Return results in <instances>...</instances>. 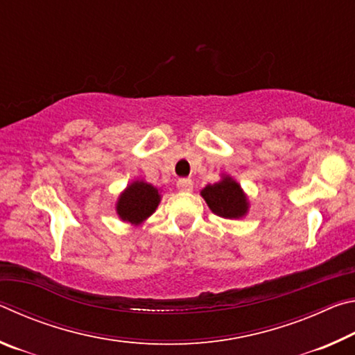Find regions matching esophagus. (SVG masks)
Listing matches in <instances>:
<instances>
[{"label":"esophagus","instance_id":"34e87169","mask_svg":"<svg viewBox=\"0 0 355 355\" xmlns=\"http://www.w3.org/2000/svg\"><path fill=\"white\" fill-rule=\"evenodd\" d=\"M177 188L182 192H191L194 188V183H192L191 178H180L177 182Z\"/></svg>","mask_w":355,"mask_h":355}]
</instances>
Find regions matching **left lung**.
Segmentation results:
<instances>
[{
    "label": "left lung",
    "mask_w": 355,
    "mask_h": 355,
    "mask_svg": "<svg viewBox=\"0 0 355 355\" xmlns=\"http://www.w3.org/2000/svg\"><path fill=\"white\" fill-rule=\"evenodd\" d=\"M207 205L214 214L225 219H239L245 216L249 209V202L239 183L228 175H222V180L214 184H207L200 191Z\"/></svg>",
    "instance_id": "1"
}]
</instances>
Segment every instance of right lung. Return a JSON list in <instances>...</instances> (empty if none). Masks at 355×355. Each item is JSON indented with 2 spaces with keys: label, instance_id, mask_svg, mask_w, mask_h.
<instances>
[{
  "label": "right lung",
  "instance_id": "1",
  "mask_svg": "<svg viewBox=\"0 0 355 355\" xmlns=\"http://www.w3.org/2000/svg\"><path fill=\"white\" fill-rule=\"evenodd\" d=\"M159 200L161 196L155 186L137 180V182L128 184L127 189L120 194L116 211L122 220L139 225L155 213Z\"/></svg>",
  "mask_w": 355,
  "mask_h": 355
}]
</instances>
